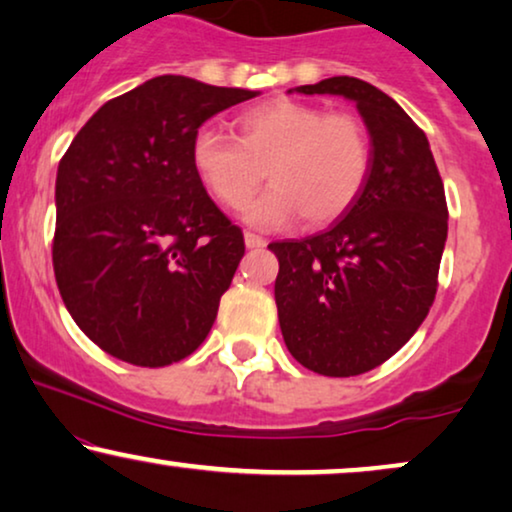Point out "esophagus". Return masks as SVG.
Listing matches in <instances>:
<instances>
[{
	"mask_svg": "<svg viewBox=\"0 0 512 512\" xmlns=\"http://www.w3.org/2000/svg\"><path fill=\"white\" fill-rule=\"evenodd\" d=\"M245 248H250V250H260V248H267V241H264L262 236H257V234H250V231H245Z\"/></svg>",
	"mask_w": 512,
	"mask_h": 512,
	"instance_id": "obj_1",
	"label": "esophagus"
}]
</instances>
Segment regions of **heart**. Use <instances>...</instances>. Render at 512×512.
I'll return each mask as SVG.
<instances>
[{
	"mask_svg": "<svg viewBox=\"0 0 512 512\" xmlns=\"http://www.w3.org/2000/svg\"><path fill=\"white\" fill-rule=\"evenodd\" d=\"M370 135L358 117L290 98L267 100L238 117V138L201 126L192 168L208 194L243 208L264 180L271 187L245 210L252 227L278 229L302 215L309 227L337 220L370 173Z\"/></svg>",
	"mask_w": 512,
	"mask_h": 512,
	"instance_id": "obj_1",
	"label": "heart"
}]
</instances>
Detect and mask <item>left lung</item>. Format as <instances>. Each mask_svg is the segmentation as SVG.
<instances>
[{"instance_id":"8db88e82","label":"left lung","mask_w":512,"mask_h":512,"mask_svg":"<svg viewBox=\"0 0 512 512\" xmlns=\"http://www.w3.org/2000/svg\"><path fill=\"white\" fill-rule=\"evenodd\" d=\"M292 91L356 102L370 133V173L339 220L269 243L292 358L325 377H356L403 349L428 316L447 241L445 187L426 133L377 86L330 77Z\"/></svg>"}]
</instances>
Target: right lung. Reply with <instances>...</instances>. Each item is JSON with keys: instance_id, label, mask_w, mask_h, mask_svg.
Returning a JSON list of instances; mask_svg holds the SVG:
<instances>
[{"instance_id": "add662e5", "label": "right lung", "mask_w": 512, "mask_h": 512, "mask_svg": "<svg viewBox=\"0 0 512 512\" xmlns=\"http://www.w3.org/2000/svg\"><path fill=\"white\" fill-rule=\"evenodd\" d=\"M255 95L163 74L105 102L60 159L53 271L109 356L163 367L208 337L245 243L196 177L192 138Z\"/></svg>"}]
</instances>
